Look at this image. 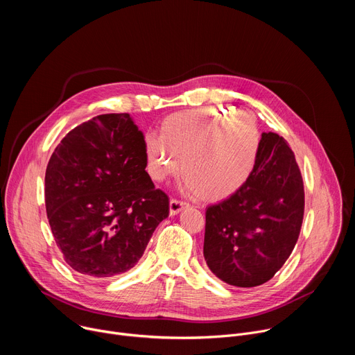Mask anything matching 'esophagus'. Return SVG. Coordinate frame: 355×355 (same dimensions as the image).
<instances>
[{
    "label": "esophagus",
    "instance_id": "34e87169",
    "mask_svg": "<svg viewBox=\"0 0 355 355\" xmlns=\"http://www.w3.org/2000/svg\"><path fill=\"white\" fill-rule=\"evenodd\" d=\"M188 207V204L178 199H170V215L174 216L177 214H180L182 209H185Z\"/></svg>",
    "mask_w": 355,
    "mask_h": 355
}]
</instances>
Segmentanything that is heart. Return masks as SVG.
<instances>
[{"instance_id": "obj_1", "label": "heart", "mask_w": 355, "mask_h": 355, "mask_svg": "<svg viewBox=\"0 0 355 355\" xmlns=\"http://www.w3.org/2000/svg\"><path fill=\"white\" fill-rule=\"evenodd\" d=\"M261 135L256 119L247 114L222 110H192L168 116L160 137L146 139L147 171L162 182L187 174L182 188L209 200H222L236 193L257 164Z\"/></svg>"}]
</instances>
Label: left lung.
I'll use <instances>...</instances> for the list:
<instances>
[{"label":"left lung","instance_id":"obj_1","mask_svg":"<svg viewBox=\"0 0 355 355\" xmlns=\"http://www.w3.org/2000/svg\"><path fill=\"white\" fill-rule=\"evenodd\" d=\"M305 192L293 151L277 133L261 135L248 181L207 208L204 257L223 282L251 288L270 281L297 241Z\"/></svg>","mask_w":355,"mask_h":355}]
</instances>
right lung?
Instances as JSON below:
<instances>
[{"label": "right lung", "mask_w": 355, "mask_h": 355, "mask_svg": "<svg viewBox=\"0 0 355 355\" xmlns=\"http://www.w3.org/2000/svg\"><path fill=\"white\" fill-rule=\"evenodd\" d=\"M146 166L144 137L129 114L95 116L55 148L44 175L46 212L74 271L110 278L140 260L170 211Z\"/></svg>", "instance_id": "1"}]
</instances>
